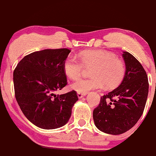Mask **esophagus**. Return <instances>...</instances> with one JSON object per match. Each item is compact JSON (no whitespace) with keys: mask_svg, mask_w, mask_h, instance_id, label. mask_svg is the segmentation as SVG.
<instances>
[{"mask_svg":"<svg viewBox=\"0 0 156 156\" xmlns=\"http://www.w3.org/2000/svg\"><path fill=\"white\" fill-rule=\"evenodd\" d=\"M86 94H87V93L83 94V93H79V92L77 93V96H78V98H82L83 97V96H85Z\"/></svg>","mask_w":156,"mask_h":156,"instance_id":"1","label":"esophagus"}]
</instances>
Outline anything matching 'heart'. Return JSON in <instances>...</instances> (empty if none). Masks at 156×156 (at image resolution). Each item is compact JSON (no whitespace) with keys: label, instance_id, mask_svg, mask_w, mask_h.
I'll return each mask as SVG.
<instances>
[{"label":"heart","instance_id":"1","mask_svg":"<svg viewBox=\"0 0 156 156\" xmlns=\"http://www.w3.org/2000/svg\"><path fill=\"white\" fill-rule=\"evenodd\" d=\"M79 57L80 62L76 58L69 57L63 65L66 75L73 80L81 76L83 67H92L91 78L79 80L72 85L76 91L86 94L91 90L101 89L104 85L111 89L122 82L126 72L125 65L114 54L105 51H84L79 54Z\"/></svg>","mask_w":156,"mask_h":156}]
</instances>
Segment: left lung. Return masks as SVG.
<instances>
[{
	"mask_svg": "<svg viewBox=\"0 0 156 156\" xmlns=\"http://www.w3.org/2000/svg\"><path fill=\"white\" fill-rule=\"evenodd\" d=\"M122 58L126 72L122 83L101 98L93 112L95 126L108 134H121L131 129L142 115L148 98V80L143 66L129 52H123Z\"/></svg>",
	"mask_w": 156,
	"mask_h": 156,
	"instance_id": "left-lung-1",
	"label": "left lung"
}]
</instances>
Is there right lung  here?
<instances>
[{
	"label": "right lung",
	"instance_id": "obj_1",
	"mask_svg": "<svg viewBox=\"0 0 156 156\" xmlns=\"http://www.w3.org/2000/svg\"><path fill=\"white\" fill-rule=\"evenodd\" d=\"M70 51L60 48L33 52L14 70L16 101L25 116L38 127L52 129L64 126L78 100L75 90L54 94L67 84L63 65Z\"/></svg>",
	"mask_w": 156,
	"mask_h": 156
}]
</instances>
